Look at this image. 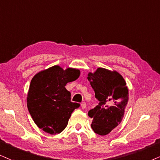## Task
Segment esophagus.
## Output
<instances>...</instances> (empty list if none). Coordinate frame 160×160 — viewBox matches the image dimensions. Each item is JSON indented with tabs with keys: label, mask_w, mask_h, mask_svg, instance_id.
Segmentation results:
<instances>
[{
	"label": "esophagus",
	"mask_w": 160,
	"mask_h": 160,
	"mask_svg": "<svg viewBox=\"0 0 160 160\" xmlns=\"http://www.w3.org/2000/svg\"><path fill=\"white\" fill-rule=\"evenodd\" d=\"M81 108H82V109H84V108H86V103L82 102V103L81 104Z\"/></svg>",
	"instance_id": "obj_1"
}]
</instances>
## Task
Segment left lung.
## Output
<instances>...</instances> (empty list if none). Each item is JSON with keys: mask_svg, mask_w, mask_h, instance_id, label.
Wrapping results in <instances>:
<instances>
[{"mask_svg": "<svg viewBox=\"0 0 160 160\" xmlns=\"http://www.w3.org/2000/svg\"><path fill=\"white\" fill-rule=\"evenodd\" d=\"M88 79L99 101L88 111V116L92 119L91 128L98 135H107L123 119L129 100L128 88L119 72L105 68L89 72Z\"/></svg>", "mask_w": 160, "mask_h": 160, "instance_id": "1", "label": "left lung"}]
</instances>
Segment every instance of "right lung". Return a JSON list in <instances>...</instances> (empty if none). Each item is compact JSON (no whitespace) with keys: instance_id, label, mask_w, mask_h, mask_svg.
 Wrapping results in <instances>:
<instances>
[{"instance_id":"right-lung-1","label":"right lung","mask_w":160,"mask_h":160,"mask_svg":"<svg viewBox=\"0 0 160 160\" xmlns=\"http://www.w3.org/2000/svg\"><path fill=\"white\" fill-rule=\"evenodd\" d=\"M81 74L78 69L64 70L58 65L38 72L33 76L27 93V108L35 125L46 133H61L68 124L73 110L80 104L70 101L65 88Z\"/></svg>"}]
</instances>
